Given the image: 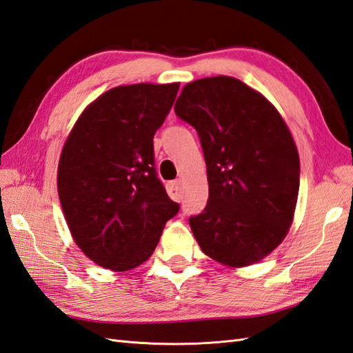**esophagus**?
I'll use <instances>...</instances> for the list:
<instances>
[{"label": "esophagus", "instance_id": "34e87169", "mask_svg": "<svg viewBox=\"0 0 353 353\" xmlns=\"http://www.w3.org/2000/svg\"><path fill=\"white\" fill-rule=\"evenodd\" d=\"M168 193L174 201L181 199V181H170L168 184Z\"/></svg>", "mask_w": 353, "mask_h": 353}]
</instances>
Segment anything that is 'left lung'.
<instances>
[{"label": "left lung", "mask_w": 353, "mask_h": 353, "mask_svg": "<svg viewBox=\"0 0 353 353\" xmlns=\"http://www.w3.org/2000/svg\"><path fill=\"white\" fill-rule=\"evenodd\" d=\"M175 114L196 128L210 196L188 219L202 252L228 266L259 262L285 239L299 190V156L261 92L230 76L187 83Z\"/></svg>", "instance_id": "8db88e82"}]
</instances>
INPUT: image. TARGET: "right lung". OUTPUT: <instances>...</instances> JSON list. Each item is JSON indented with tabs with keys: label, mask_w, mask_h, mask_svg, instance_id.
Instances as JSON below:
<instances>
[{
	"label": "right lung",
	"mask_w": 353,
	"mask_h": 353,
	"mask_svg": "<svg viewBox=\"0 0 353 353\" xmlns=\"http://www.w3.org/2000/svg\"><path fill=\"white\" fill-rule=\"evenodd\" d=\"M179 83L115 87L82 112L58 165V194L77 247L92 262L128 271L156 250L170 201L154 168V134Z\"/></svg>",
	"instance_id": "obj_1"
}]
</instances>
